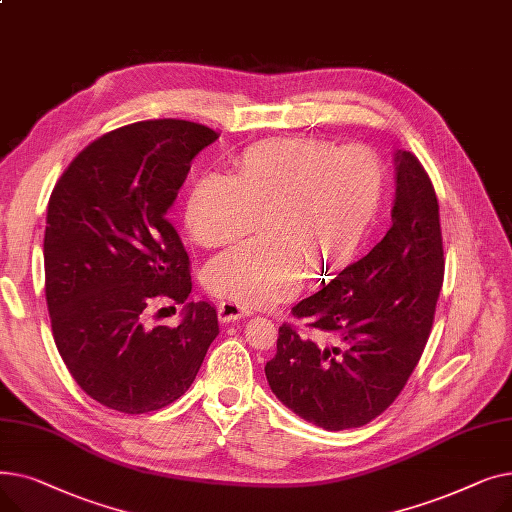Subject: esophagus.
<instances>
[{
  "label": "esophagus",
  "instance_id": "34e87169",
  "mask_svg": "<svg viewBox=\"0 0 512 512\" xmlns=\"http://www.w3.org/2000/svg\"><path fill=\"white\" fill-rule=\"evenodd\" d=\"M253 313L251 307L245 305H238L234 301H220L218 303V315L222 321H236L242 317H249Z\"/></svg>",
  "mask_w": 512,
  "mask_h": 512
}]
</instances>
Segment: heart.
Returning a JSON list of instances; mask_svg holds the SVG:
<instances>
[{
	"instance_id": "1",
	"label": "heart",
	"mask_w": 512,
	"mask_h": 512,
	"mask_svg": "<svg viewBox=\"0 0 512 512\" xmlns=\"http://www.w3.org/2000/svg\"><path fill=\"white\" fill-rule=\"evenodd\" d=\"M386 172L361 145L311 137L251 145L236 174H203L188 191L184 220L203 247H224L259 228L267 234L207 265V286L242 305H274L297 294L309 272L328 276L351 263L375 222Z\"/></svg>"
}]
</instances>
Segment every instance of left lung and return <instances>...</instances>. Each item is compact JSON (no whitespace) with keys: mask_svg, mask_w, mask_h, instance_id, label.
Returning <instances> with one entry per match:
<instances>
[{"mask_svg":"<svg viewBox=\"0 0 512 512\" xmlns=\"http://www.w3.org/2000/svg\"><path fill=\"white\" fill-rule=\"evenodd\" d=\"M392 228L363 259L292 307L265 365L282 405L330 432L382 415L405 388L432 332L444 282L440 207L411 151L394 153Z\"/></svg>","mask_w":512,"mask_h":512,"instance_id":"left-lung-1","label":"left lung"}]
</instances>
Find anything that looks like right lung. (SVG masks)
<instances>
[{
	"instance_id": "1",
	"label": "right lung",
	"mask_w": 512,
	"mask_h": 512,
	"mask_svg": "<svg viewBox=\"0 0 512 512\" xmlns=\"http://www.w3.org/2000/svg\"><path fill=\"white\" fill-rule=\"evenodd\" d=\"M218 132L147 120L80 151L49 197L43 240L53 340L76 384L128 415L164 409L197 378L220 334L207 301L186 303L191 261L168 209ZM157 300L184 304L176 329L146 326Z\"/></svg>"
}]
</instances>
